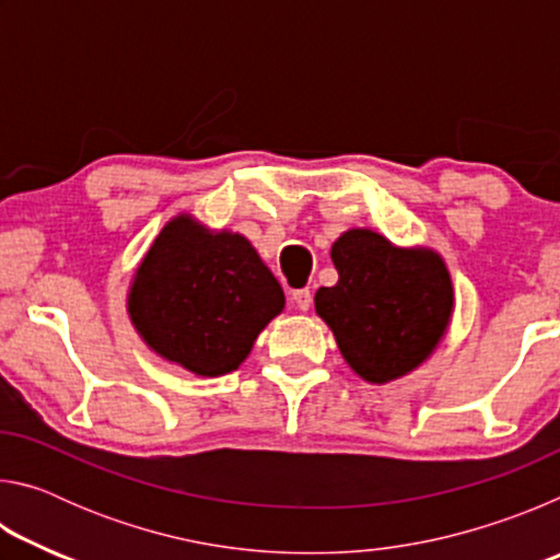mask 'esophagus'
Wrapping results in <instances>:
<instances>
[{
  "mask_svg": "<svg viewBox=\"0 0 560 560\" xmlns=\"http://www.w3.org/2000/svg\"><path fill=\"white\" fill-rule=\"evenodd\" d=\"M311 303H314V296H311L308 289L291 291V306L296 308V311H308Z\"/></svg>",
  "mask_w": 560,
  "mask_h": 560,
  "instance_id": "34e87169",
  "label": "esophagus"
}]
</instances>
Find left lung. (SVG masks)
<instances>
[{
  "mask_svg": "<svg viewBox=\"0 0 560 560\" xmlns=\"http://www.w3.org/2000/svg\"><path fill=\"white\" fill-rule=\"evenodd\" d=\"M336 287L316 291V314L346 363L368 383L402 377L438 348L454 291L438 252L400 249L371 230H348L330 249Z\"/></svg>",
  "mask_w": 560,
  "mask_h": 560,
  "instance_id": "1",
  "label": "left lung"
}]
</instances>
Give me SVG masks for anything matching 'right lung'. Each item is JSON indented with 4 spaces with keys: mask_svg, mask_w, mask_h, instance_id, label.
<instances>
[{
    "mask_svg": "<svg viewBox=\"0 0 560 560\" xmlns=\"http://www.w3.org/2000/svg\"><path fill=\"white\" fill-rule=\"evenodd\" d=\"M283 308V291L242 234L170 220L140 261L128 314L145 343L185 371H236Z\"/></svg>",
    "mask_w": 560,
    "mask_h": 560,
    "instance_id": "obj_1",
    "label": "right lung"
}]
</instances>
